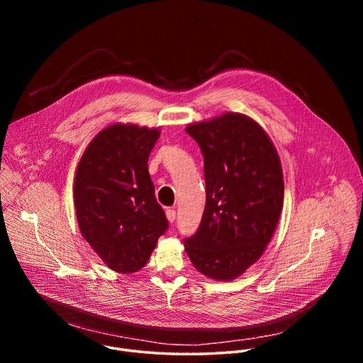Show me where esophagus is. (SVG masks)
Wrapping results in <instances>:
<instances>
[{
	"label": "esophagus",
	"instance_id": "obj_1",
	"mask_svg": "<svg viewBox=\"0 0 363 363\" xmlns=\"http://www.w3.org/2000/svg\"><path fill=\"white\" fill-rule=\"evenodd\" d=\"M167 218H168V221H169V223H174V221H175V218H177V213H175V210L168 208V210H167Z\"/></svg>",
	"mask_w": 363,
	"mask_h": 363
}]
</instances>
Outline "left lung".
<instances>
[{"label":"left lung","mask_w":363,"mask_h":363,"mask_svg":"<svg viewBox=\"0 0 363 363\" xmlns=\"http://www.w3.org/2000/svg\"><path fill=\"white\" fill-rule=\"evenodd\" d=\"M203 155L206 202L185 251L203 276L230 281L260 258L280 220L284 182L279 153L254 119L227 112L185 129Z\"/></svg>","instance_id":"left-lung-1"}]
</instances>
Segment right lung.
Instances as JSON below:
<instances>
[{"label": "right lung", "instance_id": "1", "mask_svg": "<svg viewBox=\"0 0 363 363\" xmlns=\"http://www.w3.org/2000/svg\"><path fill=\"white\" fill-rule=\"evenodd\" d=\"M160 135V128L113 123L91 139L76 169L80 233L116 273L140 270L168 228L147 171Z\"/></svg>", "mask_w": 363, "mask_h": 363}]
</instances>
